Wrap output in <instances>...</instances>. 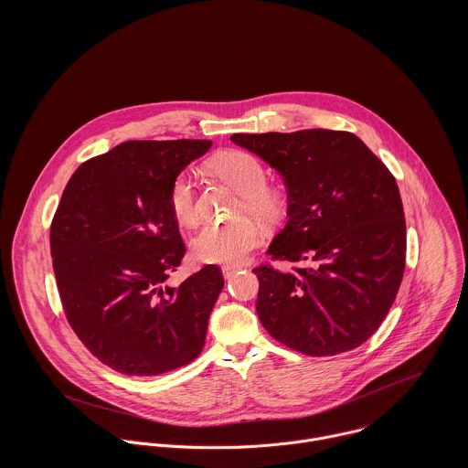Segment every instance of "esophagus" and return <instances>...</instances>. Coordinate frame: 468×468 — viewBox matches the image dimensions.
<instances>
[{
	"instance_id": "34e87169",
	"label": "esophagus",
	"mask_w": 468,
	"mask_h": 468,
	"mask_svg": "<svg viewBox=\"0 0 468 468\" xmlns=\"http://www.w3.org/2000/svg\"><path fill=\"white\" fill-rule=\"evenodd\" d=\"M241 267H234V265H225V267L221 268V271H223V277L225 279H230L238 270Z\"/></svg>"
}]
</instances>
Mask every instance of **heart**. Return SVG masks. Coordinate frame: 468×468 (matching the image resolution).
<instances>
[{
	"mask_svg": "<svg viewBox=\"0 0 468 468\" xmlns=\"http://www.w3.org/2000/svg\"><path fill=\"white\" fill-rule=\"evenodd\" d=\"M212 171L243 195L239 214H250L265 225L281 219L284 210L282 197L267 187V169L247 151H225L212 158ZM167 203L175 219L186 227L200 221V205L195 180L189 173H178L167 193ZM261 241L260 227L247 218L230 223H210L193 239L197 260L216 265L241 263Z\"/></svg>",
	"mask_w": 468,
	"mask_h": 468,
	"instance_id": "obj_1",
	"label": "heart"
}]
</instances>
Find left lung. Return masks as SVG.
I'll use <instances>...</instances> for the list:
<instances>
[{"instance_id": "left-lung-1", "label": "left lung", "mask_w": 468, "mask_h": 468, "mask_svg": "<svg viewBox=\"0 0 468 468\" xmlns=\"http://www.w3.org/2000/svg\"><path fill=\"white\" fill-rule=\"evenodd\" d=\"M288 191V221L267 254L293 267H256V310L268 334L310 355L334 356L378 330L400 288L405 218L395 176L353 133H236Z\"/></svg>"}]
</instances>
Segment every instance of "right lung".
<instances>
[{
    "label": "right lung",
    "instance_id": "right-lung-1",
    "mask_svg": "<svg viewBox=\"0 0 468 468\" xmlns=\"http://www.w3.org/2000/svg\"><path fill=\"white\" fill-rule=\"evenodd\" d=\"M210 140H130L71 175L50 227L52 265L71 330L112 369L154 377L193 362L223 275L207 265L178 288L186 256L167 193Z\"/></svg>",
    "mask_w": 468,
    "mask_h": 468
}]
</instances>
